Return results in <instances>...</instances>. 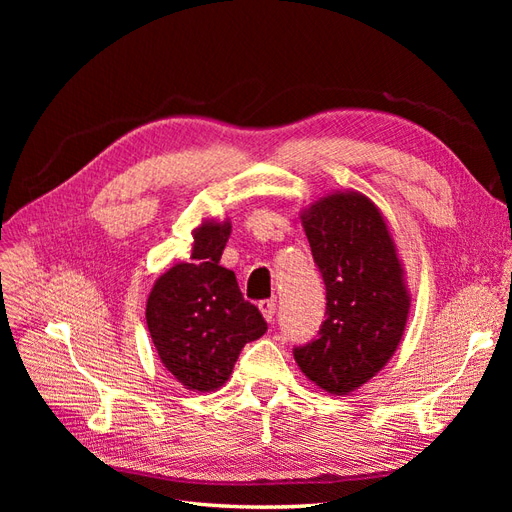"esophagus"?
I'll list each match as a JSON object with an SVG mask.
<instances>
[{"mask_svg": "<svg viewBox=\"0 0 512 512\" xmlns=\"http://www.w3.org/2000/svg\"><path fill=\"white\" fill-rule=\"evenodd\" d=\"M275 305H277V303H275V299H265V301H260V303H258L262 316H265L269 322H273V318H275V309H277Z\"/></svg>", "mask_w": 512, "mask_h": 512, "instance_id": "obj_1", "label": "esophagus"}]
</instances>
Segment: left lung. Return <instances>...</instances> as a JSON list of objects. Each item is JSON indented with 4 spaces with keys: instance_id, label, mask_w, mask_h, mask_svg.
<instances>
[{
    "instance_id": "obj_1",
    "label": "left lung",
    "mask_w": 512,
    "mask_h": 512,
    "mask_svg": "<svg viewBox=\"0 0 512 512\" xmlns=\"http://www.w3.org/2000/svg\"><path fill=\"white\" fill-rule=\"evenodd\" d=\"M303 228L327 290L318 335L294 346V361L320 389L346 395L391 359L404 335L410 297L393 239L369 198H322Z\"/></svg>"
}]
</instances>
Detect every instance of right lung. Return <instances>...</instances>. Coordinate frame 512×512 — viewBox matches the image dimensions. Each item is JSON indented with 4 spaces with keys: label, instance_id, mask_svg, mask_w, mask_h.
Returning <instances> with one entry per match:
<instances>
[{
    "label": "right lung",
    "instance_id": "1",
    "mask_svg": "<svg viewBox=\"0 0 512 512\" xmlns=\"http://www.w3.org/2000/svg\"><path fill=\"white\" fill-rule=\"evenodd\" d=\"M230 224L194 232L192 262L166 271L147 301V329L164 367L192 391H213L232 374L241 348L265 335L258 307L220 265Z\"/></svg>",
    "mask_w": 512,
    "mask_h": 512
}]
</instances>
